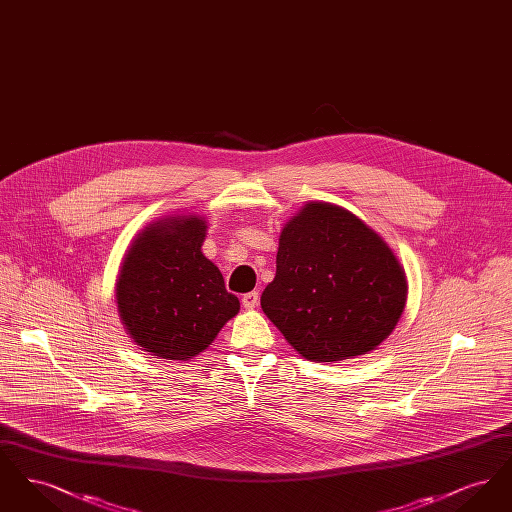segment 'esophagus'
I'll use <instances>...</instances> for the list:
<instances>
[{
  "mask_svg": "<svg viewBox=\"0 0 512 512\" xmlns=\"http://www.w3.org/2000/svg\"><path fill=\"white\" fill-rule=\"evenodd\" d=\"M257 303H259V293L257 292L245 293L244 297H242V305H244L245 309H255Z\"/></svg>",
  "mask_w": 512,
  "mask_h": 512,
  "instance_id": "esophagus-1",
  "label": "esophagus"
}]
</instances>
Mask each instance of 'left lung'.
Instances as JSON below:
<instances>
[{"instance_id": "left-lung-1", "label": "left lung", "mask_w": 512, "mask_h": 512, "mask_svg": "<svg viewBox=\"0 0 512 512\" xmlns=\"http://www.w3.org/2000/svg\"><path fill=\"white\" fill-rule=\"evenodd\" d=\"M405 301V272L388 244L353 213L322 201L284 226L276 276L261 295L270 322L318 363L376 349Z\"/></svg>"}]
</instances>
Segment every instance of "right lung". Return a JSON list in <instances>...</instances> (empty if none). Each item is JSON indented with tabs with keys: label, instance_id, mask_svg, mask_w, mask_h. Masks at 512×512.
<instances>
[{
	"label": "right lung",
	"instance_id": "1",
	"mask_svg": "<svg viewBox=\"0 0 512 512\" xmlns=\"http://www.w3.org/2000/svg\"><path fill=\"white\" fill-rule=\"evenodd\" d=\"M205 220H159L136 238L122 261L117 303L136 345L167 361H188L240 311L224 278L203 253Z\"/></svg>",
	"mask_w": 512,
	"mask_h": 512
}]
</instances>
